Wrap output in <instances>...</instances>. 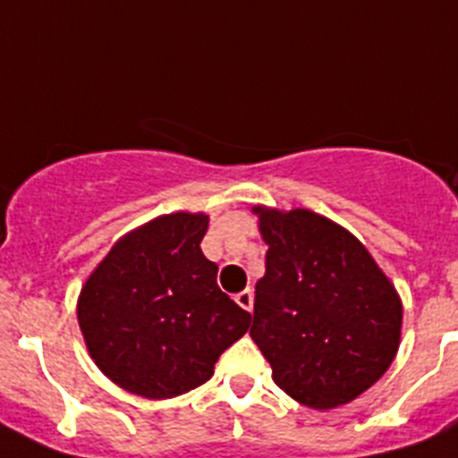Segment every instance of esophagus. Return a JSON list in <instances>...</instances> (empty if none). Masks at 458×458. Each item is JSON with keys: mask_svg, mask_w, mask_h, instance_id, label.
<instances>
[{"mask_svg": "<svg viewBox=\"0 0 458 458\" xmlns=\"http://www.w3.org/2000/svg\"><path fill=\"white\" fill-rule=\"evenodd\" d=\"M234 301L244 309V311H251L253 309V293L251 290H242V293H237L234 295Z\"/></svg>", "mask_w": 458, "mask_h": 458, "instance_id": "34e87169", "label": "esophagus"}]
</instances>
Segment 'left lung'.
<instances>
[{
  "instance_id": "obj_1",
  "label": "left lung",
  "mask_w": 458,
  "mask_h": 458,
  "mask_svg": "<svg viewBox=\"0 0 458 458\" xmlns=\"http://www.w3.org/2000/svg\"><path fill=\"white\" fill-rule=\"evenodd\" d=\"M267 242L251 339L300 403L329 411L383 376L401 339V300L348 230L309 209L256 207Z\"/></svg>"
}]
</instances>
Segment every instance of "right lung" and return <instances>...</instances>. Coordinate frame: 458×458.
<instances>
[{"label":"right lung","instance_id":"right-lung-1","mask_svg":"<svg viewBox=\"0 0 458 458\" xmlns=\"http://www.w3.org/2000/svg\"><path fill=\"white\" fill-rule=\"evenodd\" d=\"M205 214H165L110 249L87 278L78 323L91 360L145 399L200 387L218 355L244 336L251 313L216 285L200 242Z\"/></svg>","mask_w":458,"mask_h":458}]
</instances>
